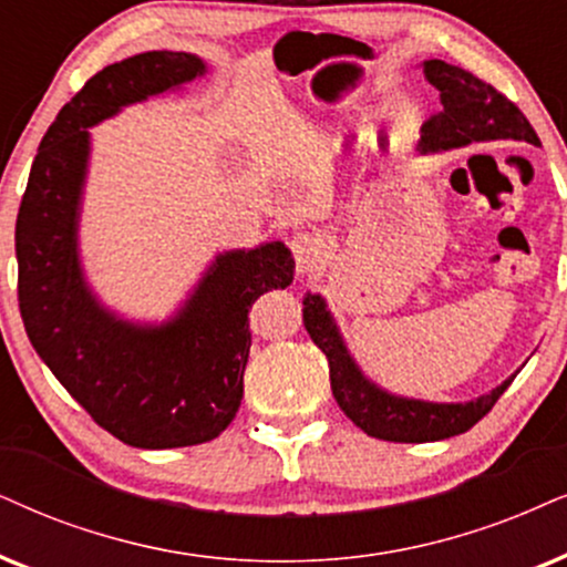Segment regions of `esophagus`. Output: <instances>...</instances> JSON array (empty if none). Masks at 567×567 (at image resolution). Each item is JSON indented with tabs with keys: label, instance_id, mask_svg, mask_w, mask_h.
<instances>
[{
	"label": "esophagus",
	"instance_id": "1",
	"mask_svg": "<svg viewBox=\"0 0 567 567\" xmlns=\"http://www.w3.org/2000/svg\"><path fill=\"white\" fill-rule=\"evenodd\" d=\"M290 250L292 259L298 264V275H311V271L321 269V264H324V243L308 233H298L290 240Z\"/></svg>",
	"mask_w": 567,
	"mask_h": 567
}]
</instances>
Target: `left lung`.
<instances>
[{
	"instance_id": "8db88e82",
	"label": "left lung",
	"mask_w": 567,
	"mask_h": 567,
	"mask_svg": "<svg viewBox=\"0 0 567 567\" xmlns=\"http://www.w3.org/2000/svg\"><path fill=\"white\" fill-rule=\"evenodd\" d=\"M424 75L440 91L442 110L421 127V154L492 141L542 146L526 114L482 78L442 60H426ZM303 324L327 355L337 405L358 429L384 442H436L468 432L492 411V405L513 382V377L505 379L489 395L468 403H426V400L400 398L363 377L342 342L332 313L327 311L324 298L311 292L303 298Z\"/></svg>"
}]
</instances>
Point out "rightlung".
Listing matches in <instances>:
<instances>
[{
    "label": "right lung",
    "instance_id": "right-lung-1",
    "mask_svg": "<svg viewBox=\"0 0 567 567\" xmlns=\"http://www.w3.org/2000/svg\"><path fill=\"white\" fill-rule=\"evenodd\" d=\"M206 73L188 52H143L96 73L62 106L35 154L16 225L18 300L28 340L99 426L143 450L209 442L243 400L250 306L292 282L285 243L227 250L169 321L114 317L85 285L78 219L91 125Z\"/></svg>",
    "mask_w": 567,
    "mask_h": 567
}]
</instances>
